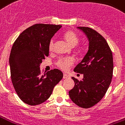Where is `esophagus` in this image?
I'll return each instance as SVG.
<instances>
[{"instance_id": "34e87169", "label": "esophagus", "mask_w": 125, "mask_h": 125, "mask_svg": "<svg viewBox=\"0 0 125 125\" xmlns=\"http://www.w3.org/2000/svg\"><path fill=\"white\" fill-rule=\"evenodd\" d=\"M63 79H68V78L70 77V76H69V75H67V73H64V74H63Z\"/></svg>"}]
</instances>
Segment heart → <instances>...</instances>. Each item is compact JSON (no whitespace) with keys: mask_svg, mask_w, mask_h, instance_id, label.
Segmentation results:
<instances>
[{"mask_svg":"<svg viewBox=\"0 0 125 125\" xmlns=\"http://www.w3.org/2000/svg\"><path fill=\"white\" fill-rule=\"evenodd\" d=\"M63 37L68 44L71 47H74L76 45H77L79 42L78 36L72 31H68L65 32L63 35ZM53 47H54V40L51 39L48 45L49 50H52ZM79 50L80 51V50ZM73 63H74V60L72 58H61L57 61L56 65L60 69H62L63 71H66Z\"/></svg>","mask_w":125,"mask_h":125,"instance_id":"heart-1","label":"heart"}]
</instances>
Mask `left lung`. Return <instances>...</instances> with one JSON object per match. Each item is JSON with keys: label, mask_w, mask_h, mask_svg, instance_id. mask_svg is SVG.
Returning <instances> with one entry per match:
<instances>
[{"label": "left lung", "mask_w": 125, "mask_h": 125, "mask_svg": "<svg viewBox=\"0 0 125 125\" xmlns=\"http://www.w3.org/2000/svg\"><path fill=\"white\" fill-rule=\"evenodd\" d=\"M87 36L88 50L74 71L83 74V79L75 77V86L69 92L75 104L90 108L100 102L109 88L113 77V54L107 41L99 33L87 27H78Z\"/></svg>", "instance_id": "left-lung-1"}]
</instances>
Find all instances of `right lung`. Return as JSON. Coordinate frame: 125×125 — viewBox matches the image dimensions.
<instances>
[{
  "mask_svg": "<svg viewBox=\"0 0 125 125\" xmlns=\"http://www.w3.org/2000/svg\"><path fill=\"white\" fill-rule=\"evenodd\" d=\"M60 25L37 23L23 31L13 44L9 58L11 80L19 98L30 105L44 102L63 78L54 69L42 75L40 64L49 55L52 37Z\"/></svg>",
  "mask_w": 125,
  "mask_h": 125,
  "instance_id": "right-lung-1",
  "label": "right lung"
}]
</instances>
